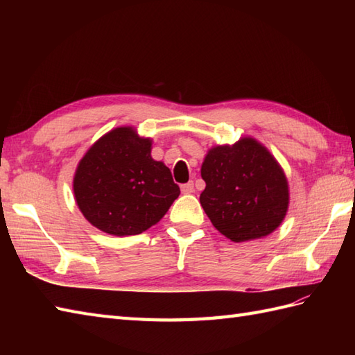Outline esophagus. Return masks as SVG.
Wrapping results in <instances>:
<instances>
[{"label": "esophagus", "mask_w": 355, "mask_h": 355, "mask_svg": "<svg viewBox=\"0 0 355 355\" xmlns=\"http://www.w3.org/2000/svg\"><path fill=\"white\" fill-rule=\"evenodd\" d=\"M182 192L183 193H192L193 192V183L189 182V183H186V184H182Z\"/></svg>", "instance_id": "34e87169"}]
</instances>
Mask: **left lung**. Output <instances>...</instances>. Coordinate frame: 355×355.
Segmentation results:
<instances>
[{
	"label": "left lung",
	"mask_w": 355,
	"mask_h": 355,
	"mask_svg": "<svg viewBox=\"0 0 355 355\" xmlns=\"http://www.w3.org/2000/svg\"><path fill=\"white\" fill-rule=\"evenodd\" d=\"M206 189L200 202L215 229L233 243L276 230L288 210V182L281 164L258 140L209 149L201 164Z\"/></svg>",
	"instance_id": "left-lung-1"
}]
</instances>
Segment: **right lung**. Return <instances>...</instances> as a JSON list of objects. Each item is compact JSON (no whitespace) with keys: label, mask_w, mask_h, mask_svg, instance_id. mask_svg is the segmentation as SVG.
I'll return each instance as SVG.
<instances>
[{"label":"right lung","mask_w":355,"mask_h":355,"mask_svg":"<svg viewBox=\"0 0 355 355\" xmlns=\"http://www.w3.org/2000/svg\"><path fill=\"white\" fill-rule=\"evenodd\" d=\"M153 140L131 126L107 132L87 150L73 180L74 198L94 227L114 236L148 230L178 198L180 187L163 162L150 157Z\"/></svg>","instance_id":"obj_1"}]
</instances>
